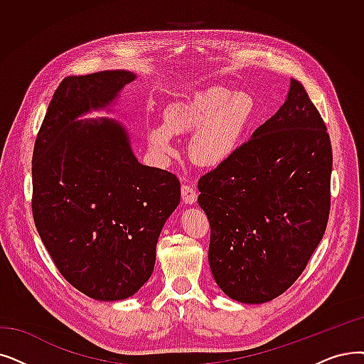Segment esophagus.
I'll list each match as a JSON object with an SVG mask.
<instances>
[{"label":"esophagus","mask_w":364,"mask_h":364,"mask_svg":"<svg viewBox=\"0 0 364 364\" xmlns=\"http://www.w3.org/2000/svg\"><path fill=\"white\" fill-rule=\"evenodd\" d=\"M181 198L188 205H192L198 200V193H196V191H195L192 184H183L181 186Z\"/></svg>","instance_id":"obj_1"}]
</instances>
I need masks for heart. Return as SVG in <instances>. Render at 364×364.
Returning <instances> with one entry per match:
<instances>
[{"label":"heart","mask_w":364,"mask_h":364,"mask_svg":"<svg viewBox=\"0 0 364 364\" xmlns=\"http://www.w3.org/2000/svg\"><path fill=\"white\" fill-rule=\"evenodd\" d=\"M255 112L248 93L213 86L191 92L164 112V126L149 132V144L159 154L173 151L171 135L193 132L191 157L202 166H217L232 154Z\"/></svg>","instance_id":"obj_1"}]
</instances>
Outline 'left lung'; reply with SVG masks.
Masks as SVG:
<instances>
[{
  "label": "left lung",
  "instance_id": "8db88e82",
  "mask_svg": "<svg viewBox=\"0 0 364 364\" xmlns=\"http://www.w3.org/2000/svg\"><path fill=\"white\" fill-rule=\"evenodd\" d=\"M331 165L326 124L291 78L278 112L199 178L210 267L230 299L269 302L304 272L326 232Z\"/></svg>",
  "mask_w": 364,
  "mask_h": 364
}]
</instances>
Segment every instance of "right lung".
Here are the masks:
<instances>
[{"label":"right lung","mask_w":364,"mask_h":364,"mask_svg":"<svg viewBox=\"0 0 364 364\" xmlns=\"http://www.w3.org/2000/svg\"><path fill=\"white\" fill-rule=\"evenodd\" d=\"M135 74L71 75L47 108L33 154V215L73 287L122 300L150 278L156 244L181 196L176 173L141 165L116 120H77L112 104Z\"/></svg>","instance_id":"1"}]
</instances>
